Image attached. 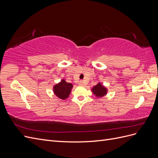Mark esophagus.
<instances>
[{"label":"esophagus","instance_id":"esophagus-1","mask_svg":"<svg viewBox=\"0 0 158 158\" xmlns=\"http://www.w3.org/2000/svg\"><path fill=\"white\" fill-rule=\"evenodd\" d=\"M78 84H79L80 85H84L85 84V82H84L83 80H81V81H80V82H78Z\"/></svg>","mask_w":158,"mask_h":158}]
</instances>
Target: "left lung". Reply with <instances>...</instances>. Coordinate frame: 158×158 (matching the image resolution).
Returning <instances> with one entry per match:
<instances>
[{"label": "left lung", "mask_w": 158, "mask_h": 158, "mask_svg": "<svg viewBox=\"0 0 158 158\" xmlns=\"http://www.w3.org/2000/svg\"><path fill=\"white\" fill-rule=\"evenodd\" d=\"M92 92L98 98L104 96L107 94V88H105L100 83H98L96 85L93 87L92 89Z\"/></svg>", "instance_id": "1"}]
</instances>
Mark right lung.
<instances>
[{"instance_id":"obj_1","label":"right lung","mask_w":158,"mask_h":158,"mask_svg":"<svg viewBox=\"0 0 158 158\" xmlns=\"http://www.w3.org/2000/svg\"><path fill=\"white\" fill-rule=\"evenodd\" d=\"M73 87V84L67 83L64 80H62L60 83L54 85L53 91L57 97L62 99H65L69 97Z\"/></svg>"}]
</instances>
